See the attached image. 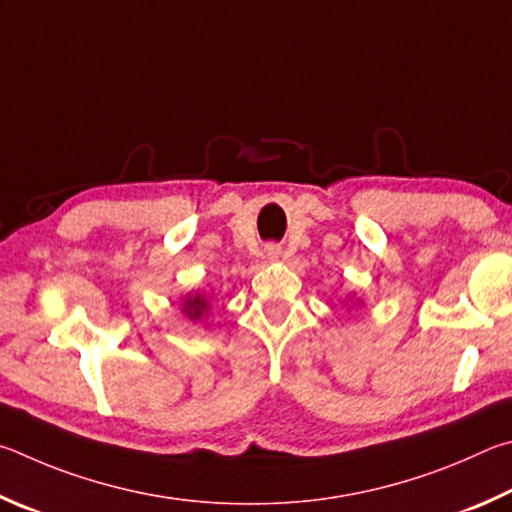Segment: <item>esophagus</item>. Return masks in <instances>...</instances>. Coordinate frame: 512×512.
I'll use <instances>...</instances> for the list:
<instances>
[{"label": "esophagus", "mask_w": 512, "mask_h": 512, "mask_svg": "<svg viewBox=\"0 0 512 512\" xmlns=\"http://www.w3.org/2000/svg\"><path fill=\"white\" fill-rule=\"evenodd\" d=\"M279 254H281V249L276 247V245H270V247H267V256H270V258H279Z\"/></svg>", "instance_id": "esophagus-1"}]
</instances>
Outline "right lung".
<instances>
[{"instance_id":"obj_1","label":"right lung","mask_w":512,"mask_h":512,"mask_svg":"<svg viewBox=\"0 0 512 512\" xmlns=\"http://www.w3.org/2000/svg\"><path fill=\"white\" fill-rule=\"evenodd\" d=\"M202 310H206V301L202 297H188L184 301V312L191 319H197L202 315Z\"/></svg>"}]
</instances>
